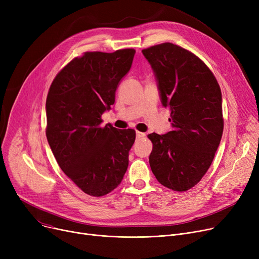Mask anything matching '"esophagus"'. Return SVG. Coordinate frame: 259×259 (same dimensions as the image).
I'll return each instance as SVG.
<instances>
[{"label": "esophagus", "mask_w": 259, "mask_h": 259, "mask_svg": "<svg viewBox=\"0 0 259 259\" xmlns=\"http://www.w3.org/2000/svg\"><path fill=\"white\" fill-rule=\"evenodd\" d=\"M145 133H143V132H140V131H137V139H142V138H144L145 137Z\"/></svg>", "instance_id": "obj_1"}]
</instances>
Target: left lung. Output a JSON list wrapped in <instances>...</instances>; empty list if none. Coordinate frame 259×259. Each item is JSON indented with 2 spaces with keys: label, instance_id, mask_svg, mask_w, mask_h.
<instances>
[{
  "label": "left lung",
  "instance_id": "obj_1",
  "mask_svg": "<svg viewBox=\"0 0 259 259\" xmlns=\"http://www.w3.org/2000/svg\"><path fill=\"white\" fill-rule=\"evenodd\" d=\"M158 83L161 103L170 109L172 130L151 133L149 156L156 180L173 191L193 188L210 168L224 131L222 91L194 53L172 43L142 50Z\"/></svg>",
  "mask_w": 259,
  "mask_h": 259
}]
</instances>
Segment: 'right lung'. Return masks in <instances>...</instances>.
Instances as JSON below:
<instances>
[{"label":"right lung","instance_id":"1","mask_svg":"<svg viewBox=\"0 0 259 259\" xmlns=\"http://www.w3.org/2000/svg\"><path fill=\"white\" fill-rule=\"evenodd\" d=\"M135 50L88 51L52 80L46 100V137L60 168L83 192L100 197L121 182L135 130L102 127Z\"/></svg>","mask_w":259,"mask_h":259}]
</instances>
